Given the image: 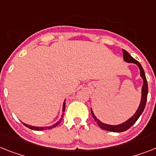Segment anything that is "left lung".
Segmentation results:
<instances>
[{
	"label": "left lung",
	"mask_w": 156,
	"mask_h": 156,
	"mask_svg": "<svg viewBox=\"0 0 156 156\" xmlns=\"http://www.w3.org/2000/svg\"><path fill=\"white\" fill-rule=\"evenodd\" d=\"M123 56H124V60L125 62H129V63H135L138 66L139 69H140V76L141 78H143V81H144V83H143L142 86V94H141V100H140V104L139 105V108H137L136 112H135V114L133 115L132 117L129 119L128 120H126L125 122L122 123V124H120V125H107V124H105V123L101 122V120H98L96 117V116L94 115V112H93L92 108H91V112H92V116L94 117V120L96 121L97 124L101 129H104V130L110 131V132H113V133H121V132H125V131L128 130L129 128L133 126L135 123L136 122V120H138V118L140 116V115L142 114L143 111L144 109L145 105H146V102H147V93H148V87H147V78H146V76H145L144 70L143 69L141 64L136 61V60L133 58L132 56L129 55V53L125 51V50L123 49Z\"/></svg>",
	"instance_id": "obj_1"
}]
</instances>
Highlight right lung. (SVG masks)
<instances>
[{
  "label": "right lung",
  "instance_id": "right-lung-1",
  "mask_svg": "<svg viewBox=\"0 0 156 156\" xmlns=\"http://www.w3.org/2000/svg\"><path fill=\"white\" fill-rule=\"evenodd\" d=\"M62 112H65V101H64L63 106H62ZM62 117H63V113L62 114V116H61V118L59 119V120H58V121H57L55 124L52 125L51 126H48V127H35V126H31V125H27V124H24V123H23V124L25 125L26 127H27L28 129H31V130L42 131V130H46V129H53V128H55L56 126H58V125H59L60 122H61V120H62Z\"/></svg>",
  "mask_w": 156,
  "mask_h": 156
}]
</instances>
